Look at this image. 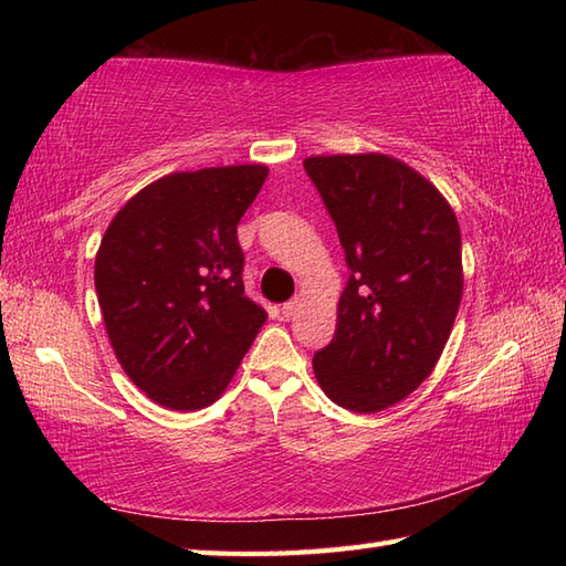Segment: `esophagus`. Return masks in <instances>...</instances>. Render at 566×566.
<instances>
[{"instance_id":"34e87169","label":"esophagus","mask_w":566,"mask_h":566,"mask_svg":"<svg viewBox=\"0 0 566 566\" xmlns=\"http://www.w3.org/2000/svg\"><path fill=\"white\" fill-rule=\"evenodd\" d=\"M298 306H302V298L294 296L292 302H286V304L282 306V316H284V318H292V316L296 314V311H298Z\"/></svg>"}]
</instances>
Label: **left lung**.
<instances>
[{"label": "left lung", "mask_w": 566, "mask_h": 566, "mask_svg": "<svg viewBox=\"0 0 566 566\" xmlns=\"http://www.w3.org/2000/svg\"><path fill=\"white\" fill-rule=\"evenodd\" d=\"M304 170L353 272L314 375L331 401L377 413L430 377L450 338L464 286L460 223L436 185L391 155H314Z\"/></svg>", "instance_id": "obj_1"}]
</instances>
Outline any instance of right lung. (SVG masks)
Returning a JSON list of instances; mask_svg holds the SVG:
<instances>
[{"mask_svg": "<svg viewBox=\"0 0 566 566\" xmlns=\"http://www.w3.org/2000/svg\"><path fill=\"white\" fill-rule=\"evenodd\" d=\"M264 165L207 167L155 179L118 211L94 260V286L118 365L172 411L213 403L268 311L243 284L238 221Z\"/></svg>", "mask_w": 566, "mask_h": 566, "instance_id": "obj_1", "label": "right lung"}]
</instances>
